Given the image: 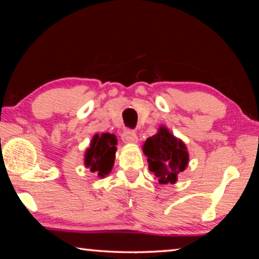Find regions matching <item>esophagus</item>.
<instances>
[{
  "mask_svg": "<svg viewBox=\"0 0 259 259\" xmlns=\"http://www.w3.org/2000/svg\"><path fill=\"white\" fill-rule=\"evenodd\" d=\"M122 140H123V142L126 144L137 143V140H138L137 134H136L135 130L126 129L125 131H123V134H122Z\"/></svg>",
  "mask_w": 259,
  "mask_h": 259,
  "instance_id": "obj_1",
  "label": "esophagus"
}]
</instances>
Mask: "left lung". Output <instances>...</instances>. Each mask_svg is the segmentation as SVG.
Returning <instances> with one entry per match:
<instances>
[{"instance_id": "1", "label": "left lung", "mask_w": 259, "mask_h": 259, "mask_svg": "<svg viewBox=\"0 0 259 259\" xmlns=\"http://www.w3.org/2000/svg\"><path fill=\"white\" fill-rule=\"evenodd\" d=\"M143 151L147 156L150 171L154 172L160 184H174L188 163V153L184 143L163 126L146 140Z\"/></svg>"}]
</instances>
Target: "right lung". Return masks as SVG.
Listing matches in <instances>:
<instances>
[{
    "mask_svg": "<svg viewBox=\"0 0 259 259\" xmlns=\"http://www.w3.org/2000/svg\"><path fill=\"white\" fill-rule=\"evenodd\" d=\"M116 143V137L112 134L95 135L90 148H88L84 163L99 177H105V175L111 172L115 159Z\"/></svg>",
    "mask_w": 259,
    "mask_h": 259,
    "instance_id": "obj_1",
    "label": "right lung"
}]
</instances>
